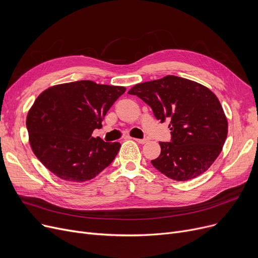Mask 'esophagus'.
<instances>
[{"mask_svg": "<svg viewBox=\"0 0 258 258\" xmlns=\"http://www.w3.org/2000/svg\"><path fill=\"white\" fill-rule=\"evenodd\" d=\"M136 140L138 143H140V144H144V143H146V141H147V139H135Z\"/></svg>", "mask_w": 258, "mask_h": 258, "instance_id": "34e87169", "label": "esophagus"}]
</instances>
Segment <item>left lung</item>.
<instances>
[{
    "mask_svg": "<svg viewBox=\"0 0 258 258\" xmlns=\"http://www.w3.org/2000/svg\"><path fill=\"white\" fill-rule=\"evenodd\" d=\"M150 105L163 123L169 120L170 142H160L161 154L152 160L160 172L187 181L205 172L222 152L228 122L218 97L206 87L182 77L138 84L128 91Z\"/></svg>",
    "mask_w": 258,
    "mask_h": 258,
    "instance_id": "left-lung-1",
    "label": "left lung"
}]
</instances>
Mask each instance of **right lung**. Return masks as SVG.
Returning <instances> with one entry per match:
<instances>
[{
  "instance_id": "right-lung-1",
  "label": "right lung",
  "mask_w": 258,
  "mask_h": 258,
  "mask_svg": "<svg viewBox=\"0 0 258 258\" xmlns=\"http://www.w3.org/2000/svg\"><path fill=\"white\" fill-rule=\"evenodd\" d=\"M125 90L80 80L44 91L27 116L34 155L62 180L80 183L96 177L114 161L121 145L94 138L93 131L101 127Z\"/></svg>"
}]
</instances>
